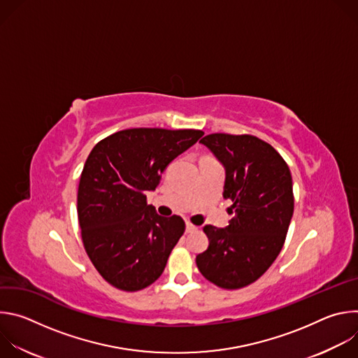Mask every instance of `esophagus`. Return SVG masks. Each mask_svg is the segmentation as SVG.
<instances>
[{
    "label": "esophagus",
    "instance_id": "1",
    "mask_svg": "<svg viewBox=\"0 0 358 358\" xmlns=\"http://www.w3.org/2000/svg\"><path fill=\"white\" fill-rule=\"evenodd\" d=\"M198 229V227H195L194 224H191V222H187L185 224V231L189 234V232H194V231H196Z\"/></svg>",
    "mask_w": 358,
    "mask_h": 358
}]
</instances>
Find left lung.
I'll list each match as a JSON object with an SVG mask.
<instances>
[{"mask_svg":"<svg viewBox=\"0 0 358 358\" xmlns=\"http://www.w3.org/2000/svg\"><path fill=\"white\" fill-rule=\"evenodd\" d=\"M199 141L225 166L224 196L236 217L227 228L203 227L210 246L196 266L218 287L241 289L257 282L283 248L294 207L290 170L257 136L213 133Z\"/></svg>","mask_w":358,"mask_h":358,"instance_id":"obj_1","label":"left lung"}]
</instances>
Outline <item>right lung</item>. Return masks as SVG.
Instances as JSON below:
<instances>
[{
  "mask_svg": "<svg viewBox=\"0 0 358 358\" xmlns=\"http://www.w3.org/2000/svg\"><path fill=\"white\" fill-rule=\"evenodd\" d=\"M202 134L127 129L92 148L79 180L78 220L89 259L116 289L137 292L162 276L185 222L159 215L145 192L156 189L166 167Z\"/></svg>",
  "mask_w": 358,
  "mask_h": 358,
  "instance_id": "add662e5",
  "label": "right lung"
}]
</instances>
